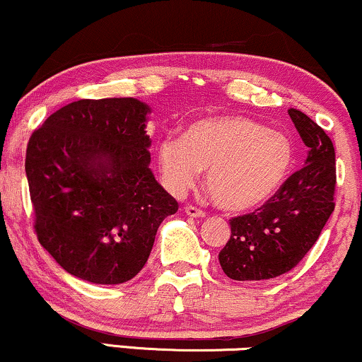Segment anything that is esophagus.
I'll return each instance as SVG.
<instances>
[{
  "label": "esophagus",
  "instance_id": "1",
  "mask_svg": "<svg viewBox=\"0 0 362 362\" xmlns=\"http://www.w3.org/2000/svg\"><path fill=\"white\" fill-rule=\"evenodd\" d=\"M185 213L191 218H204V216H206V213H204L203 209H199L196 206H185Z\"/></svg>",
  "mask_w": 362,
  "mask_h": 362
}]
</instances>
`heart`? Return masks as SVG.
Segmentation results:
<instances>
[{
  "label": "heart",
  "mask_w": 362,
  "mask_h": 362,
  "mask_svg": "<svg viewBox=\"0 0 362 362\" xmlns=\"http://www.w3.org/2000/svg\"><path fill=\"white\" fill-rule=\"evenodd\" d=\"M164 186L182 196L203 169L206 189L218 206L243 211L279 193L296 163L285 132L245 115H209L191 122L182 137L168 136L156 147Z\"/></svg>",
  "instance_id": "1"
}]
</instances>
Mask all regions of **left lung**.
<instances>
[{
    "label": "left lung",
    "instance_id": "1",
    "mask_svg": "<svg viewBox=\"0 0 362 362\" xmlns=\"http://www.w3.org/2000/svg\"><path fill=\"white\" fill-rule=\"evenodd\" d=\"M304 144V166L274 198L248 215L230 220L231 236L218 260L226 276L240 282L287 274L317 242L334 211L336 153L332 141L310 117L288 110Z\"/></svg>",
    "mask_w": 362,
    "mask_h": 362
}]
</instances>
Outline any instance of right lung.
Returning a JSON list of instances; mask_svg holds the SVG:
<instances>
[{"instance_id":"obj_1","label":"right lung","mask_w":362,"mask_h":362,"mask_svg":"<svg viewBox=\"0 0 362 362\" xmlns=\"http://www.w3.org/2000/svg\"><path fill=\"white\" fill-rule=\"evenodd\" d=\"M151 107L132 97L77 100L31 134L25 171L38 242L70 275L117 285L142 270L177 202L156 181Z\"/></svg>"}]
</instances>
